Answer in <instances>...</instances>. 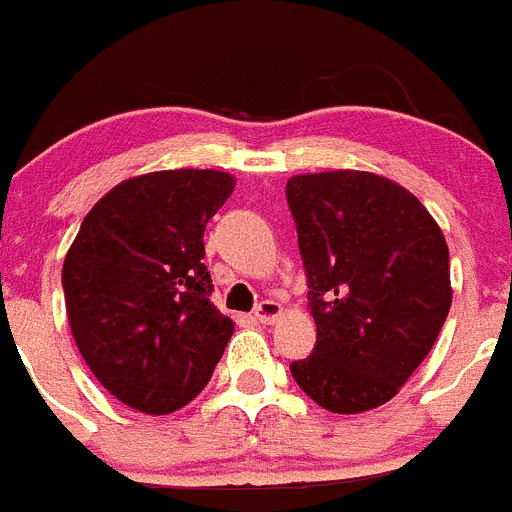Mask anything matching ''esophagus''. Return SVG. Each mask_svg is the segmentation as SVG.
<instances>
[{
  "instance_id": "esophagus-1",
  "label": "esophagus",
  "mask_w": 512,
  "mask_h": 512,
  "mask_svg": "<svg viewBox=\"0 0 512 512\" xmlns=\"http://www.w3.org/2000/svg\"><path fill=\"white\" fill-rule=\"evenodd\" d=\"M280 313H283V306H280L278 301H273V298H265V301L257 303L255 319L260 321V324H273V321L278 319Z\"/></svg>"
}]
</instances>
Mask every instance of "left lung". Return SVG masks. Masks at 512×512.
Here are the masks:
<instances>
[{"instance_id": "obj_1", "label": "left lung", "mask_w": 512, "mask_h": 512, "mask_svg": "<svg viewBox=\"0 0 512 512\" xmlns=\"http://www.w3.org/2000/svg\"><path fill=\"white\" fill-rule=\"evenodd\" d=\"M285 196L316 321L313 352L290 375L326 411H372L398 395L444 326V234L411 191L367 170L293 176Z\"/></svg>"}]
</instances>
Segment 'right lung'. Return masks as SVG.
Instances as JSON below:
<instances>
[{"label": "right lung", "instance_id": "obj_1", "mask_svg": "<svg viewBox=\"0 0 512 512\" xmlns=\"http://www.w3.org/2000/svg\"><path fill=\"white\" fill-rule=\"evenodd\" d=\"M232 191L222 170L122 181L86 214L63 260L78 352L135 411L165 416L191 403L232 339L204 265V229Z\"/></svg>", "mask_w": 512, "mask_h": 512}]
</instances>
